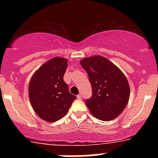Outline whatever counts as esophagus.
Listing matches in <instances>:
<instances>
[{"label":"esophagus","instance_id":"obj_1","mask_svg":"<svg viewBox=\"0 0 158 158\" xmlns=\"http://www.w3.org/2000/svg\"><path fill=\"white\" fill-rule=\"evenodd\" d=\"M81 98H82V95H81V94H78L77 95V99H81Z\"/></svg>","mask_w":158,"mask_h":158}]
</instances>
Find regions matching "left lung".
<instances>
[{
	"label": "left lung",
	"instance_id": "1",
	"mask_svg": "<svg viewBox=\"0 0 158 158\" xmlns=\"http://www.w3.org/2000/svg\"><path fill=\"white\" fill-rule=\"evenodd\" d=\"M88 73L92 97L85 105L96 118L103 121L115 119L128 102L130 88L128 80L119 69L100 56L85 58L80 61Z\"/></svg>",
	"mask_w": 158,
	"mask_h": 158
}]
</instances>
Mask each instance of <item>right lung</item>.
I'll return each mask as SVG.
<instances>
[{
	"label": "right lung",
	"instance_id": "add662e5",
	"mask_svg": "<svg viewBox=\"0 0 158 158\" xmlns=\"http://www.w3.org/2000/svg\"><path fill=\"white\" fill-rule=\"evenodd\" d=\"M67 67L66 59L53 58L43 64L30 81L29 97L32 108L48 122H56L64 117L77 99L63 79Z\"/></svg>",
	"mask_w": 158,
	"mask_h": 158
}]
</instances>
